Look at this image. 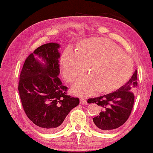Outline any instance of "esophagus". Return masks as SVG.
<instances>
[{"label": "esophagus", "instance_id": "esophagus-1", "mask_svg": "<svg viewBox=\"0 0 153 153\" xmlns=\"http://www.w3.org/2000/svg\"><path fill=\"white\" fill-rule=\"evenodd\" d=\"M80 103L82 105H87L88 104V102H87L86 99H85V98H80Z\"/></svg>", "mask_w": 153, "mask_h": 153}]
</instances>
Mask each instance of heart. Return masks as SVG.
I'll list each match as a JSON object with an SVG mask.
<instances>
[{"label":"heart","mask_w":153,"mask_h":153,"mask_svg":"<svg viewBox=\"0 0 153 153\" xmlns=\"http://www.w3.org/2000/svg\"><path fill=\"white\" fill-rule=\"evenodd\" d=\"M60 62L63 77L70 83L81 78L87 68L88 76L80 80L72 89L79 96L95 90L100 94L113 92L125 84L133 72L131 58L116 44L102 37L81 40L75 53L65 49Z\"/></svg>","instance_id":"1"}]
</instances>
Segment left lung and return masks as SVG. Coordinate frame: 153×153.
Segmentation results:
<instances>
[{"instance_id": "left-lung-1", "label": "left lung", "mask_w": 153, "mask_h": 153, "mask_svg": "<svg viewBox=\"0 0 153 153\" xmlns=\"http://www.w3.org/2000/svg\"><path fill=\"white\" fill-rule=\"evenodd\" d=\"M137 87V70L129 81L117 91L90 98L88 103H96L100 107L98 116L93 118L95 126L100 130L107 131L120 127L127 120L132 111Z\"/></svg>"}]
</instances>
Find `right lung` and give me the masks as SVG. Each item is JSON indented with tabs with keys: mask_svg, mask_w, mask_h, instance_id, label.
<instances>
[{
	"mask_svg": "<svg viewBox=\"0 0 153 153\" xmlns=\"http://www.w3.org/2000/svg\"><path fill=\"white\" fill-rule=\"evenodd\" d=\"M59 47L57 43L45 44L30 54L23 65L18 84L26 115L46 133L62 128L67 115L79 104L78 98L67 95L68 88L58 77Z\"/></svg>",
	"mask_w": 153,
	"mask_h": 153,
	"instance_id": "right-lung-1",
	"label": "right lung"
}]
</instances>
